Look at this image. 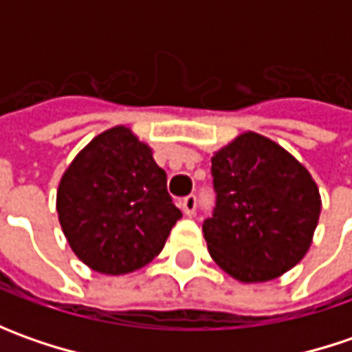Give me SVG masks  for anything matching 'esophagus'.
Listing matches in <instances>:
<instances>
[{"label": "esophagus", "instance_id": "obj_1", "mask_svg": "<svg viewBox=\"0 0 352 352\" xmlns=\"http://www.w3.org/2000/svg\"><path fill=\"white\" fill-rule=\"evenodd\" d=\"M180 208H182V211L186 213V215H188V217H192V215L196 213V208H197L196 196L184 197L182 201H180Z\"/></svg>", "mask_w": 352, "mask_h": 352}]
</instances>
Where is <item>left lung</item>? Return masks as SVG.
<instances>
[{
    "label": "left lung",
    "mask_w": 352,
    "mask_h": 352,
    "mask_svg": "<svg viewBox=\"0 0 352 352\" xmlns=\"http://www.w3.org/2000/svg\"><path fill=\"white\" fill-rule=\"evenodd\" d=\"M215 208L204 221L211 258L239 282H268L304 258L321 199L309 172L280 144L243 133L211 158Z\"/></svg>",
    "instance_id": "left-lung-1"
}]
</instances>
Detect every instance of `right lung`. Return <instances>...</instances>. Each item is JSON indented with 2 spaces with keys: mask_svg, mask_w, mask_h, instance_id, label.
<instances>
[{
  "mask_svg": "<svg viewBox=\"0 0 352 352\" xmlns=\"http://www.w3.org/2000/svg\"><path fill=\"white\" fill-rule=\"evenodd\" d=\"M56 211L76 256L102 274H127L162 250L182 217L166 172L127 127L98 135L62 176Z\"/></svg>",
  "mask_w": 352,
  "mask_h": 352,
  "instance_id": "obj_1",
  "label": "right lung"
}]
</instances>
